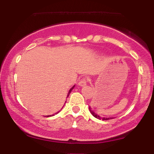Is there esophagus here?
I'll use <instances>...</instances> for the list:
<instances>
[{"label": "esophagus", "instance_id": "obj_1", "mask_svg": "<svg viewBox=\"0 0 154 154\" xmlns=\"http://www.w3.org/2000/svg\"><path fill=\"white\" fill-rule=\"evenodd\" d=\"M86 83H87V79H86L85 78H82V79H81L79 81L78 85H79V86H85L86 85Z\"/></svg>", "mask_w": 154, "mask_h": 154}]
</instances>
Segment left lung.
<instances>
[{
	"label": "left lung",
	"instance_id": "obj_1",
	"mask_svg": "<svg viewBox=\"0 0 154 154\" xmlns=\"http://www.w3.org/2000/svg\"><path fill=\"white\" fill-rule=\"evenodd\" d=\"M89 109H90V111H91V113L92 114V115H93V116H95V118H97V119H102V120H109V119H112V118L111 117H100V116L99 115H98V114H96L93 111V110L91 109V107H89Z\"/></svg>",
	"mask_w": 154,
	"mask_h": 154
}]
</instances>
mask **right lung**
I'll list each match as a JSON object with an SVG mask.
<instances>
[{
  "mask_svg": "<svg viewBox=\"0 0 154 154\" xmlns=\"http://www.w3.org/2000/svg\"><path fill=\"white\" fill-rule=\"evenodd\" d=\"M75 88V85H74L73 87H72V88H71V89L69 90V93H68V95H67V97H68V96H69V95L70 94V93H71L72 91V90H73V88ZM58 113H59V112H58ZM56 114H57V113H56ZM52 116H53V115H52Z\"/></svg>",
  "mask_w": 154,
  "mask_h": 154,
  "instance_id": "obj_1",
  "label": "right lung"
}]
</instances>
